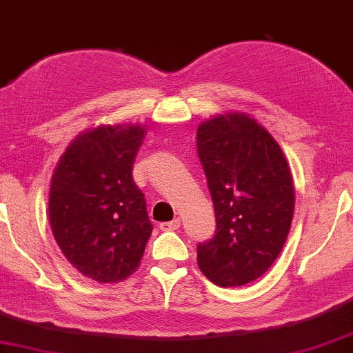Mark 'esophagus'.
Returning <instances> with one entry per match:
<instances>
[{
    "label": "esophagus",
    "mask_w": 353,
    "mask_h": 353,
    "mask_svg": "<svg viewBox=\"0 0 353 353\" xmlns=\"http://www.w3.org/2000/svg\"><path fill=\"white\" fill-rule=\"evenodd\" d=\"M181 227V219H174L171 222H164L159 225V228L163 232H172V230H177V228Z\"/></svg>",
    "instance_id": "34e87169"
}]
</instances>
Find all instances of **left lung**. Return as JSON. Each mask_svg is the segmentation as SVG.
Listing matches in <instances>:
<instances>
[{
	"instance_id": "1",
	"label": "left lung",
	"mask_w": 353,
	"mask_h": 353,
	"mask_svg": "<svg viewBox=\"0 0 353 353\" xmlns=\"http://www.w3.org/2000/svg\"><path fill=\"white\" fill-rule=\"evenodd\" d=\"M197 151L215 209V235L197 245L199 268L217 286H243L270 270L290 233L294 184L276 139L245 113L197 128Z\"/></svg>"
}]
</instances>
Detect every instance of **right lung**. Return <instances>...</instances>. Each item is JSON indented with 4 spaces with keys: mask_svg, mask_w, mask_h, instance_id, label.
<instances>
[{
    "mask_svg": "<svg viewBox=\"0 0 353 353\" xmlns=\"http://www.w3.org/2000/svg\"><path fill=\"white\" fill-rule=\"evenodd\" d=\"M146 128L114 125L79 134L55 168L49 190L54 239L75 270L118 283L139 266L152 225L133 163Z\"/></svg>",
    "mask_w": 353,
    "mask_h": 353,
    "instance_id": "add662e5",
    "label": "right lung"
}]
</instances>
